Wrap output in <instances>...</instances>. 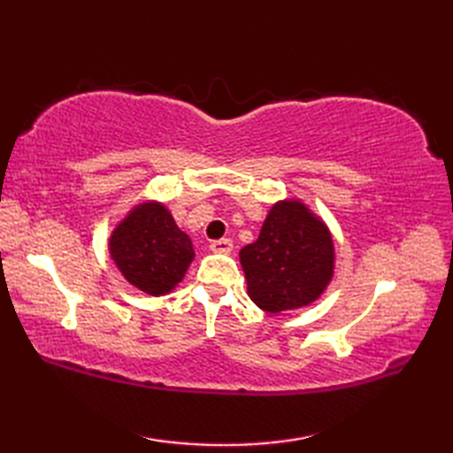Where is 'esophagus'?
Instances as JSON below:
<instances>
[{
	"instance_id": "34e87169",
	"label": "esophagus",
	"mask_w": 453,
	"mask_h": 453,
	"mask_svg": "<svg viewBox=\"0 0 453 453\" xmlns=\"http://www.w3.org/2000/svg\"><path fill=\"white\" fill-rule=\"evenodd\" d=\"M210 249L214 253H232V249H234V243H232V239H216V242H211L210 243Z\"/></svg>"
}]
</instances>
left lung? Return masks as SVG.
<instances>
[{"instance_id": "obj_1", "label": "left lung", "mask_w": 453, "mask_h": 453, "mask_svg": "<svg viewBox=\"0 0 453 453\" xmlns=\"http://www.w3.org/2000/svg\"><path fill=\"white\" fill-rule=\"evenodd\" d=\"M249 297L268 313L315 302L333 276L329 229L302 202H278L255 243L242 249Z\"/></svg>"}]
</instances>
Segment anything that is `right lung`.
I'll list each match as a JSON object with an SVG mask.
<instances>
[{"label":"right lung","instance_id":"1","mask_svg":"<svg viewBox=\"0 0 453 453\" xmlns=\"http://www.w3.org/2000/svg\"><path fill=\"white\" fill-rule=\"evenodd\" d=\"M111 255L132 286L161 296L182 280L195 249L165 206L142 204L112 232Z\"/></svg>","mask_w":453,"mask_h":453}]
</instances>
